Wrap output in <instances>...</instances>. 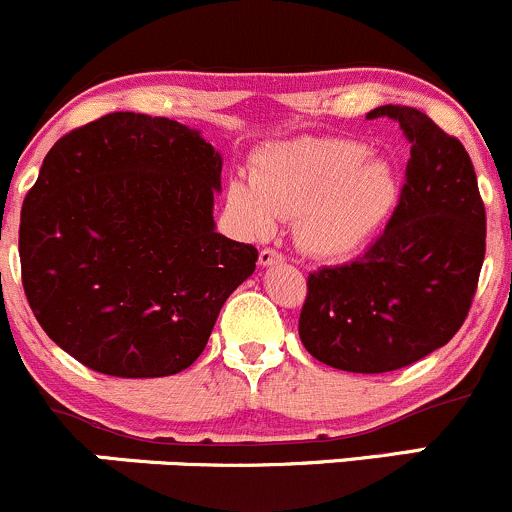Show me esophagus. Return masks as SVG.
<instances>
[{
  "instance_id": "obj_1",
  "label": "esophagus",
  "mask_w": 512,
  "mask_h": 512,
  "mask_svg": "<svg viewBox=\"0 0 512 512\" xmlns=\"http://www.w3.org/2000/svg\"><path fill=\"white\" fill-rule=\"evenodd\" d=\"M279 262H284V255L279 250H274V247H265V250H260V265L262 267L279 265Z\"/></svg>"
}]
</instances>
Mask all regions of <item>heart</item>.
Wrapping results in <instances>:
<instances>
[{"label": "heart", "instance_id": "b5f03b06", "mask_svg": "<svg viewBox=\"0 0 512 512\" xmlns=\"http://www.w3.org/2000/svg\"><path fill=\"white\" fill-rule=\"evenodd\" d=\"M400 198L392 164L363 142L301 137L272 144L252 181L228 186V206L252 235H270L274 220L297 218L294 238L316 260H343L365 245Z\"/></svg>", "mask_w": 512, "mask_h": 512}]
</instances>
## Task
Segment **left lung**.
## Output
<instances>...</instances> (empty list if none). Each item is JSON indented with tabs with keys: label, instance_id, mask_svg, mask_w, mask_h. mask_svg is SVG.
I'll list each match as a JSON object with an SVG mask.
<instances>
[{
	"label": "left lung",
	"instance_id": "1",
	"mask_svg": "<svg viewBox=\"0 0 512 512\" xmlns=\"http://www.w3.org/2000/svg\"><path fill=\"white\" fill-rule=\"evenodd\" d=\"M410 142L400 203L368 252L309 274L299 338L321 363L390 373L446 346L466 321L486 255L469 152L424 112L383 105Z\"/></svg>",
	"mask_w": 512,
	"mask_h": 512
}]
</instances>
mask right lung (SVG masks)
I'll list each match as a JSON object with an SVG mask.
<instances>
[{
  "instance_id": "1",
  "label": "right lung",
  "mask_w": 512,
  "mask_h": 512,
  "mask_svg": "<svg viewBox=\"0 0 512 512\" xmlns=\"http://www.w3.org/2000/svg\"><path fill=\"white\" fill-rule=\"evenodd\" d=\"M223 157L169 117L112 112L58 139L26 193L21 282L43 331L98 373L164 378L206 348L257 250L215 230Z\"/></svg>"
}]
</instances>
